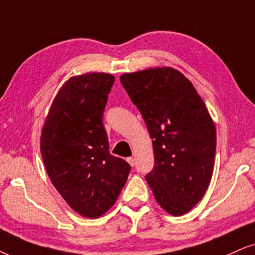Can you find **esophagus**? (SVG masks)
<instances>
[{"mask_svg": "<svg viewBox=\"0 0 255 255\" xmlns=\"http://www.w3.org/2000/svg\"><path fill=\"white\" fill-rule=\"evenodd\" d=\"M128 164H130L131 166H133L134 164H136V161H134L133 157H128Z\"/></svg>", "mask_w": 255, "mask_h": 255, "instance_id": "esophagus-1", "label": "esophagus"}]
</instances>
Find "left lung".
Returning a JSON list of instances; mask_svg holds the SVG:
<instances>
[{
    "mask_svg": "<svg viewBox=\"0 0 255 255\" xmlns=\"http://www.w3.org/2000/svg\"><path fill=\"white\" fill-rule=\"evenodd\" d=\"M121 83L151 137L155 165L145 178L159 206L180 216L199 203L213 175L216 130L199 93L170 67L127 73Z\"/></svg>",
    "mask_w": 255,
    "mask_h": 255,
    "instance_id": "8db88e82",
    "label": "left lung"
}]
</instances>
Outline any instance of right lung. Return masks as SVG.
I'll use <instances>...</instances> for the list:
<instances>
[{
    "mask_svg": "<svg viewBox=\"0 0 255 255\" xmlns=\"http://www.w3.org/2000/svg\"><path fill=\"white\" fill-rule=\"evenodd\" d=\"M115 77L87 73L66 83L41 134V155L52 183L75 212L96 219L117 201L131 166L109 151L103 124Z\"/></svg>",
    "mask_w": 255,
    "mask_h": 255,
    "instance_id": "obj_1",
    "label": "right lung"
}]
</instances>
